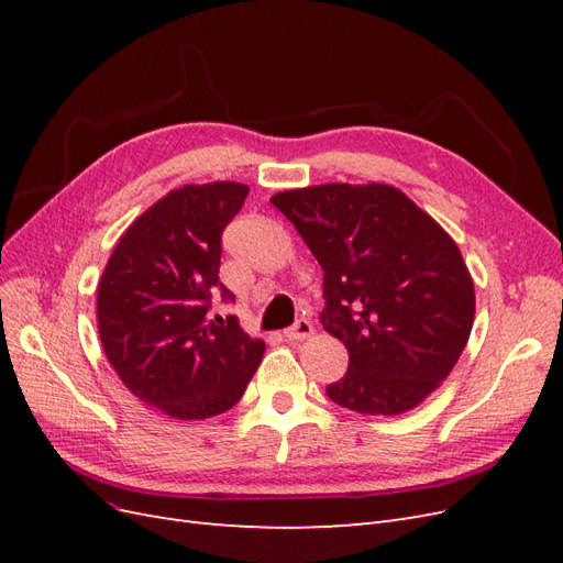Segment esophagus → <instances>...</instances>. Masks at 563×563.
Here are the masks:
<instances>
[{"mask_svg":"<svg viewBox=\"0 0 563 563\" xmlns=\"http://www.w3.org/2000/svg\"><path fill=\"white\" fill-rule=\"evenodd\" d=\"M314 333V327L312 323L308 321V319H298L294 327H288L286 331H284V335L288 338V340H305V338H310Z\"/></svg>","mask_w":563,"mask_h":563,"instance_id":"1","label":"esophagus"}]
</instances>
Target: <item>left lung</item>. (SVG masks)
<instances>
[{"label":"left lung","instance_id":"left-lung-1","mask_svg":"<svg viewBox=\"0 0 563 563\" xmlns=\"http://www.w3.org/2000/svg\"><path fill=\"white\" fill-rule=\"evenodd\" d=\"M323 269L321 323L350 364L327 387L368 416L411 411L463 354L474 284L451 236L397 187L329 183L269 199Z\"/></svg>","mask_w":563,"mask_h":563}]
</instances>
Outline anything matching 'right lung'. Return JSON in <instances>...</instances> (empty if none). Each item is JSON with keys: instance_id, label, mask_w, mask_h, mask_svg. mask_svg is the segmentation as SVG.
<instances>
[{"instance_id": "1", "label": "right lung", "mask_w": 563, "mask_h": 563, "mask_svg": "<svg viewBox=\"0 0 563 563\" xmlns=\"http://www.w3.org/2000/svg\"><path fill=\"white\" fill-rule=\"evenodd\" d=\"M242 183L185 185L122 234L98 284V331L133 397L164 416L203 420L242 399L265 343L234 314L211 317L223 230L244 207Z\"/></svg>"}]
</instances>
